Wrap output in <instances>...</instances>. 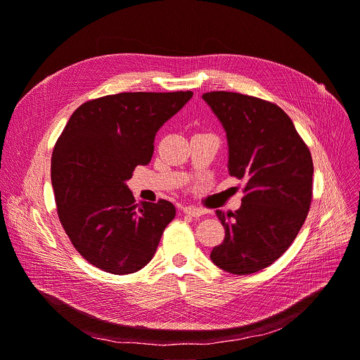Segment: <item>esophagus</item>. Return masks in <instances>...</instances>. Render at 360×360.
<instances>
[{
  "label": "esophagus",
  "mask_w": 360,
  "mask_h": 360,
  "mask_svg": "<svg viewBox=\"0 0 360 360\" xmlns=\"http://www.w3.org/2000/svg\"><path fill=\"white\" fill-rule=\"evenodd\" d=\"M182 211H184L186 215H191V217H201V215H204V212H205V211L201 210V208H195V207H191V205L184 207Z\"/></svg>",
  "instance_id": "1"
}]
</instances>
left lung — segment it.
Segmentation results:
<instances>
[{
    "instance_id": "obj_1",
    "label": "left lung",
    "mask_w": 360,
    "mask_h": 360,
    "mask_svg": "<svg viewBox=\"0 0 360 360\" xmlns=\"http://www.w3.org/2000/svg\"><path fill=\"white\" fill-rule=\"evenodd\" d=\"M202 98L226 130L229 174L246 181L240 208L215 211L226 236L210 257L226 272L255 274L281 257L301 230L313 198V159L276 104L227 91Z\"/></svg>"
}]
</instances>
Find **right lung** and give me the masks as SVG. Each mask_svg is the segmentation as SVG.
<instances>
[{"mask_svg": "<svg viewBox=\"0 0 360 360\" xmlns=\"http://www.w3.org/2000/svg\"><path fill=\"white\" fill-rule=\"evenodd\" d=\"M193 97L191 91L122 92L84 103L52 153V186L69 240L91 265L129 275L152 260L176 210L140 202L127 186L148 165L158 130Z\"/></svg>", "mask_w": 360, "mask_h": 360, "instance_id": "add662e5", "label": "right lung"}]
</instances>
